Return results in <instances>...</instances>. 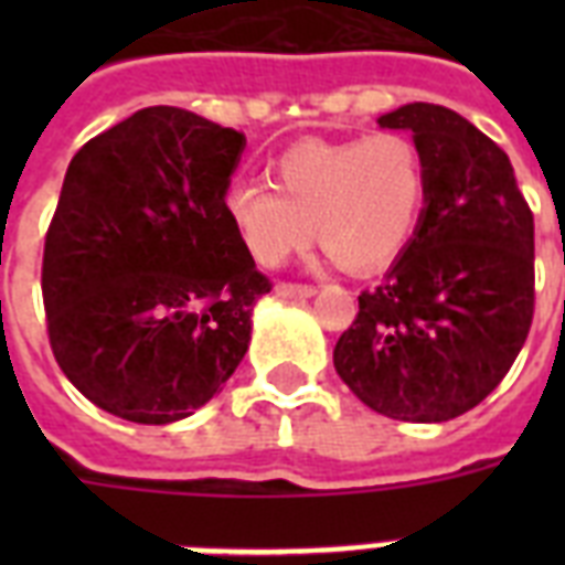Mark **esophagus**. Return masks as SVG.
Segmentation results:
<instances>
[{
  "label": "esophagus",
  "instance_id": "34e87169",
  "mask_svg": "<svg viewBox=\"0 0 565 565\" xmlns=\"http://www.w3.org/2000/svg\"><path fill=\"white\" fill-rule=\"evenodd\" d=\"M275 292L284 296V299H310L317 287H310V284H287V281H278L275 284Z\"/></svg>",
  "mask_w": 565,
  "mask_h": 565
}]
</instances>
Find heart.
<instances>
[{"label":"heart","instance_id":"heart-1","mask_svg":"<svg viewBox=\"0 0 565 565\" xmlns=\"http://www.w3.org/2000/svg\"><path fill=\"white\" fill-rule=\"evenodd\" d=\"M273 184L234 181L222 193V211L257 264H284L319 234L345 269L372 273L411 243L428 172L411 137L381 131L296 143L273 163Z\"/></svg>","mask_w":565,"mask_h":565}]
</instances>
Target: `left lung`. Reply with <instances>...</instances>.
Masks as SVG:
<instances>
[{"instance_id": "8db88e82", "label": "left lung", "mask_w": 565, "mask_h": 565, "mask_svg": "<svg viewBox=\"0 0 565 565\" xmlns=\"http://www.w3.org/2000/svg\"><path fill=\"white\" fill-rule=\"evenodd\" d=\"M428 172L419 225L384 281L358 296L334 370L375 413L448 422L501 384L534 319V213L510 158L455 110L402 105Z\"/></svg>"}]
</instances>
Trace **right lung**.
Masks as SVG:
<instances>
[{"instance_id": "add662e5", "label": "right lung", "mask_w": 565, "mask_h": 565, "mask_svg": "<svg viewBox=\"0 0 565 565\" xmlns=\"http://www.w3.org/2000/svg\"><path fill=\"white\" fill-rule=\"evenodd\" d=\"M246 137L154 105L75 152L43 248L52 354L84 398L170 425L220 393L273 290L222 211Z\"/></svg>"}]
</instances>
